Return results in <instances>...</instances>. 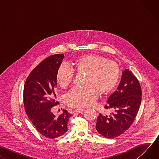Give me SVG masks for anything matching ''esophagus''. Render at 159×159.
Returning <instances> with one entry per match:
<instances>
[{"label":"esophagus","instance_id":"1","mask_svg":"<svg viewBox=\"0 0 159 159\" xmlns=\"http://www.w3.org/2000/svg\"><path fill=\"white\" fill-rule=\"evenodd\" d=\"M84 111V109H82V108H81V109H80V108H79V109H75L74 110L75 112H80H80H82Z\"/></svg>","mask_w":159,"mask_h":159}]
</instances>
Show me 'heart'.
<instances>
[{"label": "heart", "instance_id": "obj_1", "mask_svg": "<svg viewBox=\"0 0 159 159\" xmlns=\"http://www.w3.org/2000/svg\"><path fill=\"white\" fill-rule=\"evenodd\" d=\"M74 72L84 74L82 87L72 89L65 97L70 107H85L91 104L98 93L104 96L116 85L120 77L118 64L109 58L95 54L80 56L72 63V69L65 65L59 66L56 82L61 89H66L72 82Z\"/></svg>", "mask_w": 159, "mask_h": 159}]
</instances>
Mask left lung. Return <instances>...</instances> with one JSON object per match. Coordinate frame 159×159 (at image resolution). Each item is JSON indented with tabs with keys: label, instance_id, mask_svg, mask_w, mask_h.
<instances>
[{
	"label": "left lung",
	"instance_id": "8db88e82",
	"mask_svg": "<svg viewBox=\"0 0 159 159\" xmlns=\"http://www.w3.org/2000/svg\"><path fill=\"white\" fill-rule=\"evenodd\" d=\"M140 82L131 71L125 69L117 90L108 98L105 109L109 115L98 116L96 129L105 138L114 139L125 132L133 123L142 101Z\"/></svg>",
	"mask_w": 159,
	"mask_h": 159
}]
</instances>
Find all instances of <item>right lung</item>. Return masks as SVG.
<instances>
[{"label":"right lung","instance_id":"obj_1","mask_svg":"<svg viewBox=\"0 0 159 159\" xmlns=\"http://www.w3.org/2000/svg\"><path fill=\"white\" fill-rule=\"evenodd\" d=\"M63 58V54H56L43 60L30 74L24 87L23 102L29 119L40 134L51 139L66 132L72 116L65 109L56 117L51 111L59 104L55 100V78Z\"/></svg>","mask_w":159,"mask_h":159}]
</instances>
